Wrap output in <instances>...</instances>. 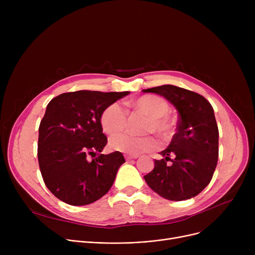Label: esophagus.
Returning <instances> with one entry per match:
<instances>
[{"instance_id": "esophagus-1", "label": "esophagus", "mask_w": 255, "mask_h": 255, "mask_svg": "<svg viewBox=\"0 0 255 255\" xmlns=\"http://www.w3.org/2000/svg\"><path fill=\"white\" fill-rule=\"evenodd\" d=\"M138 155H125L126 160H131V159H136Z\"/></svg>"}]
</instances>
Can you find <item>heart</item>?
Masks as SVG:
<instances>
[{
	"instance_id": "b5f03b06",
	"label": "heart",
	"mask_w": 255,
	"mask_h": 255,
	"mask_svg": "<svg viewBox=\"0 0 255 255\" xmlns=\"http://www.w3.org/2000/svg\"><path fill=\"white\" fill-rule=\"evenodd\" d=\"M138 112L150 117L146 124V131L156 132L162 138H168L175 127V121L168 115L169 105L161 97L143 95L132 103ZM102 130L107 134H115L122 131L127 124V112L119 103H112L102 112L100 117ZM110 146L114 151L131 155L150 152L158 146L154 136L135 137L127 133L115 134L110 138Z\"/></svg>"
}]
</instances>
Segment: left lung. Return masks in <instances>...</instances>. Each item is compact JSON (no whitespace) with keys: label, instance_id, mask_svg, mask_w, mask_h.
Instances as JSON below:
<instances>
[{"label":"left lung","instance_id":"1","mask_svg":"<svg viewBox=\"0 0 255 255\" xmlns=\"http://www.w3.org/2000/svg\"><path fill=\"white\" fill-rule=\"evenodd\" d=\"M142 92L165 97L179 112L177 133L160 153L163 159L155 160L154 169L143 177L146 184L166 199L196 196L211 182L218 161L219 131L211 103L195 92L171 85Z\"/></svg>","mask_w":255,"mask_h":255}]
</instances>
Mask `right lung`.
Listing matches in <instances>:
<instances>
[{
	"mask_svg": "<svg viewBox=\"0 0 255 255\" xmlns=\"http://www.w3.org/2000/svg\"><path fill=\"white\" fill-rule=\"evenodd\" d=\"M129 92L76 91L52 98L39 125L38 162L48 190L62 202L85 206L109 192L119 167L118 151L103 155L107 143L100 117Z\"/></svg>",
	"mask_w": 255,
	"mask_h": 255,
	"instance_id": "add662e5",
	"label": "right lung"
}]
</instances>
